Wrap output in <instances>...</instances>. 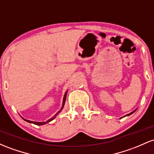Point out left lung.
<instances>
[{
	"label": "left lung",
	"mask_w": 154,
	"mask_h": 154,
	"mask_svg": "<svg viewBox=\"0 0 154 154\" xmlns=\"http://www.w3.org/2000/svg\"><path fill=\"white\" fill-rule=\"evenodd\" d=\"M136 110H137V109H134V111H132V112H130V113H129V114H127V115H126V116H123V117H121V118H123L126 117V116H130V115H131V114H132V113H134V112H135V111H136Z\"/></svg>",
	"instance_id": "1"
}]
</instances>
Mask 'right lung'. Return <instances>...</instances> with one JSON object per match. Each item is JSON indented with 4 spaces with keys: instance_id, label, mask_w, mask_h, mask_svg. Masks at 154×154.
I'll return each mask as SVG.
<instances>
[{
    "instance_id": "add662e5",
    "label": "right lung",
    "mask_w": 154,
    "mask_h": 154,
    "mask_svg": "<svg viewBox=\"0 0 154 154\" xmlns=\"http://www.w3.org/2000/svg\"><path fill=\"white\" fill-rule=\"evenodd\" d=\"M67 92H68V91H66L65 94H64V96H63V103H62V107H61V108H60V110L58 111V112L56 113V114L55 115V116H53V117L50 118V119L47 120V121H43V122H36V121H29V120H26V119H25V118H23V120H25V121H27V122H28V123H30V124H35V125H38V126H42V125H45V124H47V123H49V122H50V121H52V120H53V119H55V118H56V116H58V115L59 114V113L60 112V111H61L62 109H63V107H64V104H65L66 99Z\"/></svg>"
}]
</instances>
